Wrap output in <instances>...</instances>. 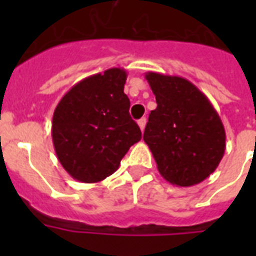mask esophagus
Returning a JSON list of instances; mask_svg holds the SVG:
<instances>
[{"label":"esophagus","instance_id":"esophagus-1","mask_svg":"<svg viewBox=\"0 0 256 256\" xmlns=\"http://www.w3.org/2000/svg\"><path fill=\"white\" fill-rule=\"evenodd\" d=\"M138 126H140V130L144 132V126H146V118H140V120H138Z\"/></svg>","mask_w":256,"mask_h":256}]
</instances>
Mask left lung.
<instances>
[{
    "label": "left lung",
    "instance_id": "8db88e82",
    "mask_svg": "<svg viewBox=\"0 0 256 256\" xmlns=\"http://www.w3.org/2000/svg\"><path fill=\"white\" fill-rule=\"evenodd\" d=\"M156 100L144 140L160 174L171 184L188 187L208 178L226 150L220 116L204 94L186 78L144 74Z\"/></svg>",
    "mask_w": 256,
    "mask_h": 256
}]
</instances>
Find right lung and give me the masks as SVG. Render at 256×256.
<instances>
[{
  "label": "right lung",
  "mask_w": 256,
  "mask_h": 256,
  "mask_svg": "<svg viewBox=\"0 0 256 256\" xmlns=\"http://www.w3.org/2000/svg\"><path fill=\"white\" fill-rule=\"evenodd\" d=\"M128 73L112 68L82 80L58 102L52 138L62 168L76 180L98 183L118 170L142 138L124 92Z\"/></svg>",
  "instance_id": "add662e5"
}]
</instances>
